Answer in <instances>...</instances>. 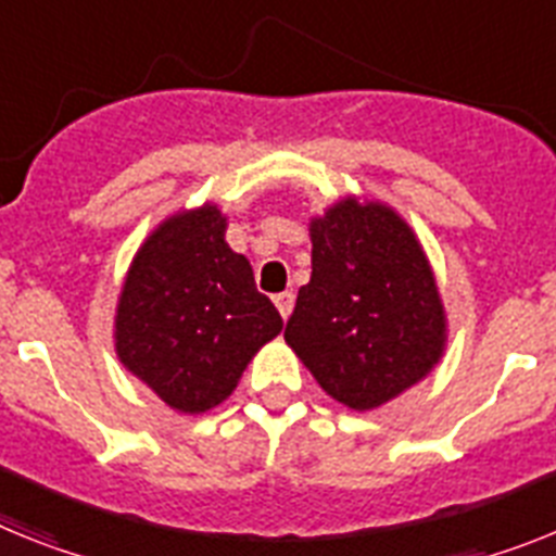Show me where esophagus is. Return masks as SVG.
Instances as JSON below:
<instances>
[{
    "label": "esophagus",
    "instance_id": "obj_1",
    "mask_svg": "<svg viewBox=\"0 0 556 556\" xmlns=\"http://www.w3.org/2000/svg\"><path fill=\"white\" fill-rule=\"evenodd\" d=\"M274 302H277V311L282 314V319H288L293 311V302H296V296H293V291H282L274 296Z\"/></svg>",
    "mask_w": 556,
    "mask_h": 556
}]
</instances>
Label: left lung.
<instances>
[{
    "mask_svg": "<svg viewBox=\"0 0 556 556\" xmlns=\"http://www.w3.org/2000/svg\"><path fill=\"white\" fill-rule=\"evenodd\" d=\"M311 282L286 342L321 390L353 409L421 381L444 350V305L409 226L387 206L336 203L311 223Z\"/></svg>",
    "mask_w": 556,
    "mask_h": 556,
    "instance_id": "1",
    "label": "left lung"
}]
</instances>
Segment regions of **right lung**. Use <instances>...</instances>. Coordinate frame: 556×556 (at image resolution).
<instances>
[{"mask_svg":"<svg viewBox=\"0 0 556 556\" xmlns=\"http://www.w3.org/2000/svg\"><path fill=\"white\" fill-rule=\"evenodd\" d=\"M282 316L226 242V217L203 206L169 217L135 256L115 316V350L172 409L206 413L240 381Z\"/></svg>","mask_w":556,"mask_h":556,"instance_id":"obj_1","label":"right lung"}]
</instances>
